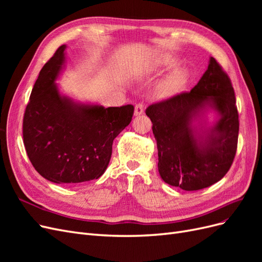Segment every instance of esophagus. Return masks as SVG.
<instances>
[{"label": "esophagus", "mask_w": 262, "mask_h": 262, "mask_svg": "<svg viewBox=\"0 0 262 262\" xmlns=\"http://www.w3.org/2000/svg\"><path fill=\"white\" fill-rule=\"evenodd\" d=\"M144 109H145V106H144L143 102H139V104L136 105V108H134V115H136V116L143 115Z\"/></svg>", "instance_id": "1"}]
</instances>
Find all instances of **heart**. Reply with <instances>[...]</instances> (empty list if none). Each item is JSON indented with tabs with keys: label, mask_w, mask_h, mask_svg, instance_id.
Here are the masks:
<instances>
[{
	"label": "heart",
	"mask_w": 262,
	"mask_h": 262,
	"mask_svg": "<svg viewBox=\"0 0 262 262\" xmlns=\"http://www.w3.org/2000/svg\"><path fill=\"white\" fill-rule=\"evenodd\" d=\"M163 63H164L165 66L170 67L172 64H175L176 59L173 58V57H171V55H166V57H164V59H163ZM188 76H189L188 69H186L184 67L177 68V69L173 70L172 72L170 73V75L168 76L167 82H166V84H167L168 89H170V90H177V89H179V87H181L182 85H184L187 82Z\"/></svg>",
	"instance_id": "b5f03b06"
}]
</instances>
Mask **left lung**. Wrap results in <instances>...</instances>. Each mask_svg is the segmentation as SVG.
<instances>
[{"instance_id": "obj_1", "label": "left lung", "mask_w": 262, "mask_h": 262, "mask_svg": "<svg viewBox=\"0 0 262 262\" xmlns=\"http://www.w3.org/2000/svg\"><path fill=\"white\" fill-rule=\"evenodd\" d=\"M207 107L220 119L212 128L196 130L192 123ZM145 114L153 123L158 172L166 184L194 191L226 175L236 154L239 120L231 78L215 59L210 58L191 91L155 102Z\"/></svg>"}]
</instances>
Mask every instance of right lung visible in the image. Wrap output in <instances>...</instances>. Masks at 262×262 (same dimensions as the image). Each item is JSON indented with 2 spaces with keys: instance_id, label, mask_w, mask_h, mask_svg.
Listing matches in <instances>:
<instances>
[{
  "instance_id": "1",
  "label": "right lung",
  "mask_w": 262,
  "mask_h": 262,
  "mask_svg": "<svg viewBox=\"0 0 262 262\" xmlns=\"http://www.w3.org/2000/svg\"><path fill=\"white\" fill-rule=\"evenodd\" d=\"M66 48L59 47L39 73L24 115L23 139L30 163L43 178L76 185L105 172L113 142L131 122L134 107L83 105L61 96L54 82Z\"/></svg>"
}]
</instances>
